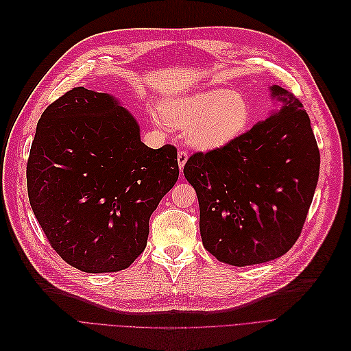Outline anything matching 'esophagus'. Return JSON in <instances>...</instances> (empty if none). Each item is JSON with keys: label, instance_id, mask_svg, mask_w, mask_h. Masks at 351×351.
<instances>
[{"label": "esophagus", "instance_id": "34e87169", "mask_svg": "<svg viewBox=\"0 0 351 351\" xmlns=\"http://www.w3.org/2000/svg\"><path fill=\"white\" fill-rule=\"evenodd\" d=\"M187 160H189V153L186 152V149H180V152H178V156H177V161H178L180 170L184 169V165H186Z\"/></svg>", "mask_w": 351, "mask_h": 351}]
</instances>
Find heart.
Instances as JSON below:
<instances>
[{
    "label": "heart",
    "instance_id": "obj_1",
    "mask_svg": "<svg viewBox=\"0 0 351 351\" xmlns=\"http://www.w3.org/2000/svg\"><path fill=\"white\" fill-rule=\"evenodd\" d=\"M167 123L189 128L199 148H219L237 140L253 123V107L236 91L210 90L176 99L162 107Z\"/></svg>",
    "mask_w": 351,
    "mask_h": 351
}]
</instances>
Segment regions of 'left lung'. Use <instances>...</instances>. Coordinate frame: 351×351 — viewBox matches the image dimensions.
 Instances as JSON below:
<instances>
[{
    "label": "left lung",
    "instance_id": "8db88e82",
    "mask_svg": "<svg viewBox=\"0 0 351 351\" xmlns=\"http://www.w3.org/2000/svg\"><path fill=\"white\" fill-rule=\"evenodd\" d=\"M282 107L232 143L194 153L184 176L199 206L208 253L244 267L286 254L302 234L320 171L303 104L278 86Z\"/></svg>",
    "mask_w": 351,
    "mask_h": 351
}]
</instances>
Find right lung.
Listing matches in <instances>:
<instances>
[{"label":"right lung","instance_id":"1","mask_svg":"<svg viewBox=\"0 0 351 351\" xmlns=\"http://www.w3.org/2000/svg\"><path fill=\"white\" fill-rule=\"evenodd\" d=\"M178 178L177 148H149L106 93L75 87L43 112L27 162L32 211L56 253L86 273L127 269Z\"/></svg>","mask_w":351,"mask_h":351}]
</instances>
